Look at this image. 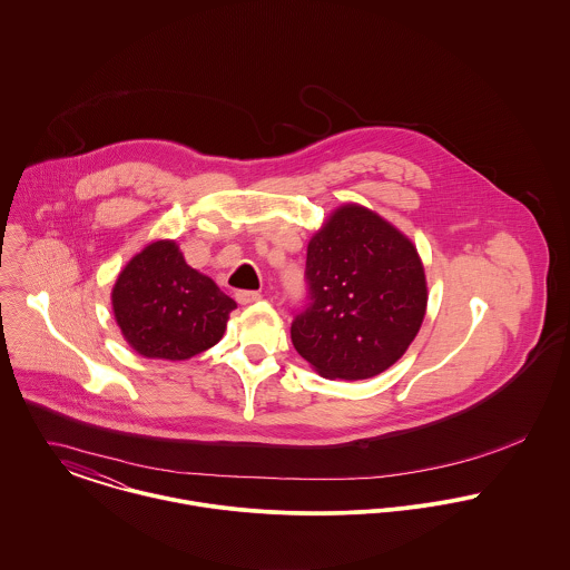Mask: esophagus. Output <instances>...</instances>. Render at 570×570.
Wrapping results in <instances>:
<instances>
[{"mask_svg":"<svg viewBox=\"0 0 570 570\" xmlns=\"http://www.w3.org/2000/svg\"><path fill=\"white\" fill-rule=\"evenodd\" d=\"M257 299H262V295H259L257 291H238V293H236V302L243 304V306L254 304Z\"/></svg>","mask_w":570,"mask_h":570,"instance_id":"obj_1","label":"esophagus"}]
</instances>
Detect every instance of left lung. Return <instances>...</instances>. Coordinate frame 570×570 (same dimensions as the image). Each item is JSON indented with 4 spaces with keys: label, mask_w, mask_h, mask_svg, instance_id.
<instances>
[{
    "label": "left lung",
    "mask_w": 570,
    "mask_h": 570,
    "mask_svg": "<svg viewBox=\"0 0 570 570\" xmlns=\"http://www.w3.org/2000/svg\"><path fill=\"white\" fill-rule=\"evenodd\" d=\"M308 304L291 338L323 379L389 370L426 313L424 266L413 243L367 207L343 205L308 243Z\"/></svg>",
    "instance_id": "1"
}]
</instances>
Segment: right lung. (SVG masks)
Here are the masks:
<instances>
[{"label": "right lung", "mask_w": 570, "mask_h": 570, "mask_svg": "<svg viewBox=\"0 0 570 570\" xmlns=\"http://www.w3.org/2000/svg\"><path fill=\"white\" fill-rule=\"evenodd\" d=\"M128 345L146 358L186 361L216 345L236 302L191 268L173 240L135 255L111 293Z\"/></svg>", "instance_id": "add662e5"}]
</instances>
